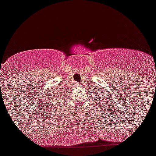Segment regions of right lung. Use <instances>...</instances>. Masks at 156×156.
I'll return each instance as SVG.
<instances>
[{
  "mask_svg": "<svg viewBox=\"0 0 156 156\" xmlns=\"http://www.w3.org/2000/svg\"><path fill=\"white\" fill-rule=\"evenodd\" d=\"M50 100H51V99H50Z\"/></svg>",
  "mask_w": 156,
  "mask_h": 156,
  "instance_id": "add662e5",
  "label": "right lung"
}]
</instances>
